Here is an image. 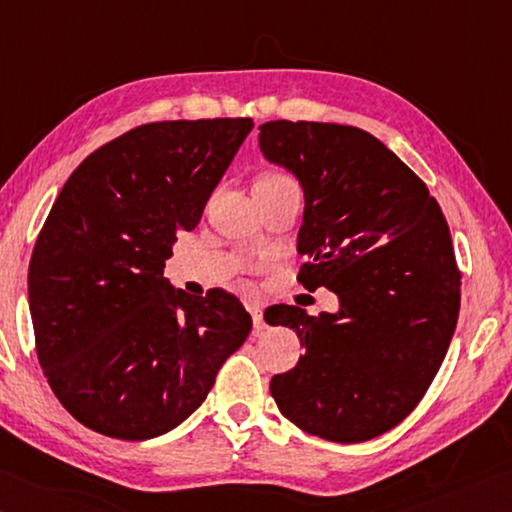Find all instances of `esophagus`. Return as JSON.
<instances>
[{
    "instance_id": "1",
    "label": "esophagus",
    "mask_w": 512,
    "mask_h": 512,
    "mask_svg": "<svg viewBox=\"0 0 512 512\" xmlns=\"http://www.w3.org/2000/svg\"><path fill=\"white\" fill-rule=\"evenodd\" d=\"M249 312H251V319H254V330H256V333H261V330H265L263 308L261 306H251Z\"/></svg>"
}]
</instances>
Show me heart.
Listing matches in <instances>:
<instances>
[{
	"mask_svg": "<svg viewBox=\"0 0 512 512\" xmlns=\"http://www.w3.org/2000/svg\"><path fill=\"white\" fill-rule=\"evenodd\" d=\"M276 182H292V179L283 173H276V170H267V173L258 177L256 184H276Z\"/></svg>",
	"mask_w": 512,
	"mask_h": 512,
	"instance_id": "obj_1",
	"label": "heart"
}]
</instances>
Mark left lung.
<instances>
[{
    "label": "left lung",
    "mask_w": 512,
    "mask_h": 512,
    "mask_svg": "<svg viewBox=\"0 0 512 512\" xmlns=\"http://www.w3.org/2000/svg\"><path fill=\"white\" fill-rule=\"evenodd\" d=\"M258 143L306 197L299 283L339 299L333 315L265 310L306 346L272 378V398L303 432L371 441L414 411L450 348L461 308L450 227L423 179L360 128L267 121Z\"/></svg>",
    "instance_id": "left-lung-1"
}]
</instances>
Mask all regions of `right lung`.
I'll return each mask as SVG.
<instances>
[{
    "instance_id": "right-lung-1",
    "label": "right lung",
    "mask_w": 512,
    "mask_h": 512,
    "mask_svg": "<svg viewBox=\"0 0 512 512\" xmlns=\"http://www.w3.org/2000/svg\"><path fill=\"white\" fill-rule=\"evenodd\" d=\"M251 128V119L139 125L94 150L53 202L29 265L35 351L60 405L94 432L121 441L170 432L245 344L251 317L233 294L191 297L164 267Z\"/></svg>"
}]
</instances>
